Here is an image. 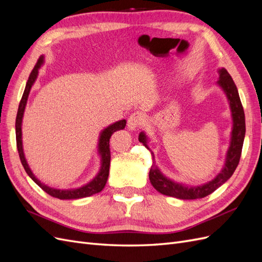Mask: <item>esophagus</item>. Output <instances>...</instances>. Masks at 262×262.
<instances>
[{
  "mask_svg": "<svg viewBox=\"0 0 262 262\" xmlns=\"http://www.w3.org/2000/svg\"><path fill=\"white\" fill-rule=\"evenodd\" d=\"M145 123V117L142 113H133L128 118V126L131 130H136L142 128Z\"/></svg>",
  "mask_w": 262,
  "mask_h": 262,
  "instance_id": "esophagus-1",
  "label": "esophagus"
}]
</instances>
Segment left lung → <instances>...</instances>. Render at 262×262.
<instances>
[{"label": "left lung", "mask_w": 262, "mask_h": 262, "mask_svg": "<svg viewBox=\"0 0 262 262\" xmlns=\"http://www.w3.org/2000/svg\"><path fill=\"white\" fill-rule=\"evenodd\" d=\"M220 73V80L219 85L223 89L226 96L229 100V105H231L232 116H233V131H232V141L231 145H229L226 162L224 168L219 175L213 180L209 181L208 184H204L199 187H187L185 185L177 184L170 179L166 178L163 173L158 170L154 162V154L153 155V165L149 169V181L153 187L157 190L158 192L162 194L169 195L173 198H178L182 200H193V199H201V198L207 196L227 181L232 177L234 173L237 165L239 163L241 155H242V148L244 144V138L246 132V124H245V113L242 105V101L238 95V91L233 81L232 76L225 69H221L219 71ZM139 141L142 142L147 146L146 136L144 132H141L139 136Z\"/></svg>", "instance_id": "left-lung-1"}]
</instances>
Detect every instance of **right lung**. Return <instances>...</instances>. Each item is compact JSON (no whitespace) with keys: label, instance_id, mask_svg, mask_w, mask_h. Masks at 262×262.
Here are the masks:
<instances>
[{"label":"right lung","instance_id":"obj_1","mask_svg":"<svg viewBox=\"0 0 262 262\" xmlns=\"http://www.w3.org/2000/svg\"><path fill=\"white\" fill-rule=\"evenodd\" d=\"M42 62H43V57H40L38 59L35 68L33 69V71H31V73L28 77V81L26 83L25 91H24L23 97H21L20 102H19L18 110H17L16 122H15V129H16V144H17V149H18L20 162L24 166V168H25L26 172L28 173V176L31 179H33L36 182V184L43 190V191H46L47 193L50 194L53 198H58V199H61V200H71V199H81V198L91 196L95 193L100 192L106 185L107 179H108V175H109V166H110L109 141H110V138H112V136L114 134V132H116L118 130L124 129L126 121L125 120L117 121L116 123L109 125L108 128H106L104 131L101 132L99 143H98L99 153L101 155V167H100V171L98 172V175L95 177L91 182H89V184L81 187V188L71 189V190L54 189V188H50L48 186L43 185L42 182H40L35 177L33 171L30 170L29 166L26 162V158H25V156H24L23 143H21V120H23V116H24V110H25V106H26L30 89L36 81L37 75H38V70H39V68L41 67Z\"/></svg>","mask_w":262,"mask_h":262}]
</instances>
